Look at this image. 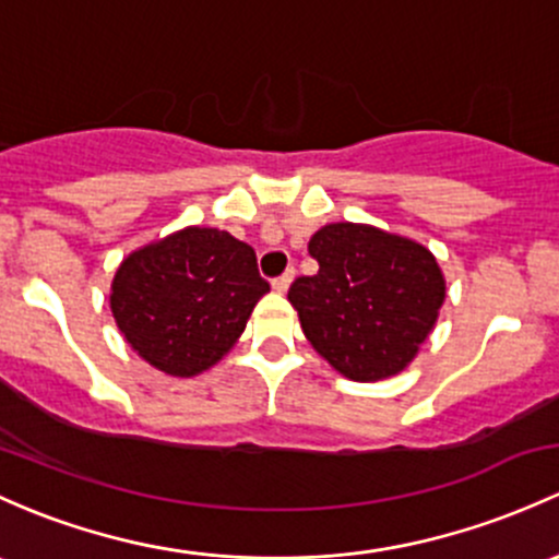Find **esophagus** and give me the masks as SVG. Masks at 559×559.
Returning a JSON list of instances; mask_svg holds the SVG:
<instances>
[{
    "instance_id": "obj_1",
    "label": "esophagus",
    "mask_w": 559,
    "mask_h": 559,
    "mask_svg": "<svg viewBox=\"0 0 559 559\" xmlns=\"http://www.w3.org/2000/svg\"><path fill=\"white\" fill-rule=\"evenodd\" d=\"M292 281H295V270H286L284 275H278V278L273 281V292H278V295H286L292 286Z\"/></svg>"
}]
</instances>
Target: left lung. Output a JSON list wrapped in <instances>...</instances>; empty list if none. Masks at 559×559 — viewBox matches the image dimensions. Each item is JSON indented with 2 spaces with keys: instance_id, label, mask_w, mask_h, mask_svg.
Masks as SVG:
<instances>
[{
  "instance_id": "obj_1",
  "label": "left lung",
  "mask_w": 559,
  "mask_h": 559,
  "mask_svg": "<svg viewBox=\"0 0 559 559\" xmlns=\"http://www.w3.org/2000/svg\"><path fill=\"white\" fill-rule=\"evenodd\" d=\"M308 251L319 273L297 278L289 302L316 354L356 383L407 369L448 297L437 257L418 240L356 222L324 225Z\"/></svg>"
}]
</instances>
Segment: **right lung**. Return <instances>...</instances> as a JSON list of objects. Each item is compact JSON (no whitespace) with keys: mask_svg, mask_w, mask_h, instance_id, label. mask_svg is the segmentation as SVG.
<instances>
[{"mask_svg":"<svg viewBox=\"0 0 559 559\" xmlns=\"http://www.w3.org/2000/svg\"><path fill=\"white\" fill-rule=\"evenodd\" d=\"M267 292L249 243L192 225L131 251L111 278L109 308L139 358L195 378L238 343Z\"/></svg>","mask_w":559,"mask_h":559,"instance_id":"add662e5","label":"right lung"}]
</instances>
